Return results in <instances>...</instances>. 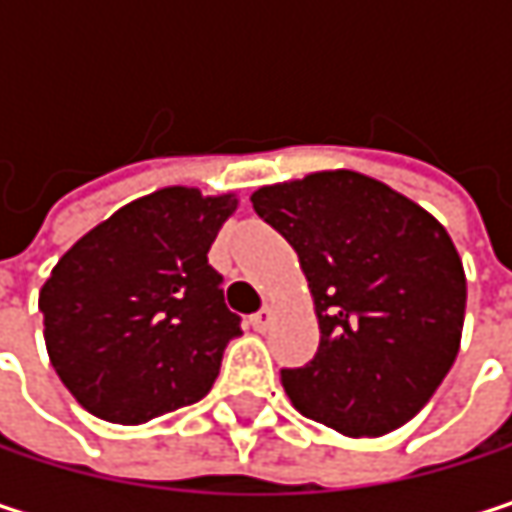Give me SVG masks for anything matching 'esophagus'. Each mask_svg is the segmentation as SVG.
Instances as JSON below:
<instances>
[{
	"label": "esophagus",
	"instance_id": "1",
	"mask_svg": "<svg viewBox=\"0 0 512 512\" xmlns=\"http://www.w3.org/2000/svg\"><path fill=\"white\" fill-rule=\"evenodd\" d=\"M272 323H275V311L272 308H260L255 317H252V326H255L257 332H266Z\"/></svg>",
	"mask_w": 512,
	"mask_h": 512
}]
</instances>
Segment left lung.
Returning a JSON list of instances; mask_svg holds the SVG:
<instances>
[{
	"label": "left lung",
	"mask_w": 512,
	"mask_h": 512,
	"mask_svg": "<svg viewBox=\"0 0 512 512\" xmlns=\"http://www.w3.org/2000/svg\"><path fill=\"white\" fill-rule=\"evenodd\" d=\"M255 213L299 255L320 323L317 356L281 370L290 403L344 433L412 421L460 353L465 272L424 207L358 171L260 186Z\"/></svg>",
	"instance_id": "left-lung-1"
}]
</instances>
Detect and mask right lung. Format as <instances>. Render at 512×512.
<instances>
[{
	"label": "right lung",
	"instance_id": "add662e5",
	"mask_svg": "<svg viewBox=\"0 0 512 512\" xmlns=\"http://www.w3.org/2000/svg\"><path fill=\"white\" fill-rule=\"evenodd\" d=\"M237 195L165 186L79 237L41 287L44 341L76 403L145 424L198 403L240 332L207 263Z\"/></svg>",
	"mask_w": 512,
	"mask_h": 512
}]
</instances>
